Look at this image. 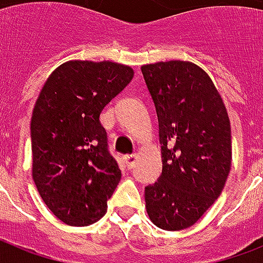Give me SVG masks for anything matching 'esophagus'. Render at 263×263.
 <instances>
[{"label": "esophagus", "instance_id": "esophagus-1", "mask_svg": "<svg viewBox=\"0 0 263 263\" xmlns=\"http://www.w3.org/2000/svg\"><path fill=\"white\" fill-rule=\"evenodd\" d=\"M136 160H138V156L136 154H127V156H124V162L127 165L128 168H132L134 165H135Z\"/></svg>", "mask_w": 263, "mask_h": 263}]
</instances>
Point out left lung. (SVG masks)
<instances>
[{
    "label": "left lung",
    "mask_w": 263,
    "mask_h": 263,
    "mask_svg": "<svg viewBox=\"0 0 263 263\" xmlns=\"http://www.w3.org/2000/svg\"><path fill=\"white\" fill-rule=\"evenodd\" d=\"M158 117L162 173L144 188L158 228L191 227L220 196L232 162L231 123L210 76L190 61L142 67Z\"/></svg>",
    "instance_id": "8db88e82"
}]
</instances>
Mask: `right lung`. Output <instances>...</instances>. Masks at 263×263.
<instances>
[{
    "mask_svg": "<svg viewBox=\"0 0 263 263\" xmlns=\"http://www.w3.org/2000/svg\"><path fill=\"white\" fill-rule=\"evenodd\" d=\"M134 78L111 61L72 60L51 72L31 117L32 179L50 212L72 227L101 220L121 171L99 115Z\"/></svg>",
    "mask_w": 263,
    "mask_h": 263,
    "instance_id": "1",
    "label": "right lung"
}]
</instances>
